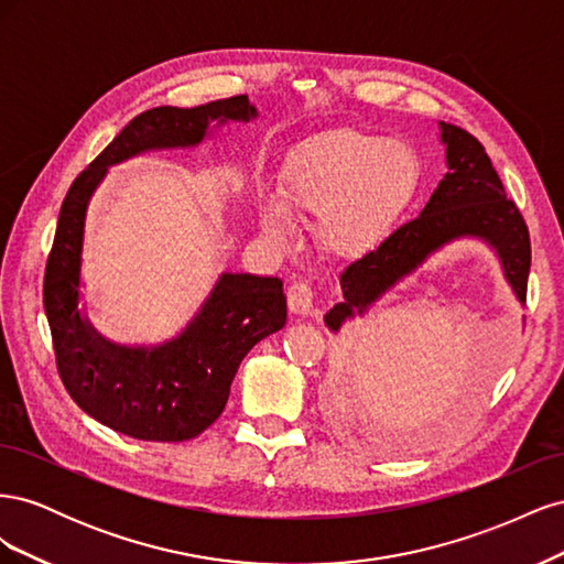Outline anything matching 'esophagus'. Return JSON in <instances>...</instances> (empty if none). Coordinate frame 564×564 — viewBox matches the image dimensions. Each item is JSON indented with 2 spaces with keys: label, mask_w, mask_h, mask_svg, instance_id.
Returning a JSON list of instances; mask_svg holds the SVG:
<instances>
[{
  "label": "esophagus",
  "mask_w": 564,
  "mask_h": 564,
  "mask_svg": "<svg viewBox=\"0 0 564 564\" xmlns=\"http://www.w3.org/2000/svg\"><path fill=\"white\" fill-rule=\"evenodd\" d=\"M313 286L308 280H296L292 282V286L286 289V303H289V311L296 313V315H308L313 313Z\"/></svg>",
  "instance_id": "1"
}]
</instances>
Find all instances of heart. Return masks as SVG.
Instances as JSON below:
<instances>
[{"mask_svg": "<svg viewBox=\"0 0 564 564\" xmlns=\"http://www.w3.org/2000/svg\"><path fill=\"white\" fill-rule=\"evenodd\" d=\"M423 185L419 152L383 133L338 127L305 135L278 172V202L261 207L268 235H284V212L315 216L317 245L336 259L377 251L414 207Z\"/></svg>", "mask_w": 564, "mask_h": 564, "instance_id": "1", "label": "heart"}]
</instances>
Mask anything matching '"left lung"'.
I'll return each instance as SVG.
<instances>
[{"instance_id": "8db88e82", "label": "left lung", "mask_w": 564, "mask_h": 564, "mask_svg": "<svg viewBox=\"0 0 564 564\" xmlns=\"http://www.w3.org/2000/svg\"><path fill=\"white\" fill-rule=\"evenodd\" d=\"M440 129L449 172L419 218L400 226L377 251L340 272L344 303L324 315L332 332H338L355 313L362 315L386 289L421 265L425 256L464 235L482 237L497 249L510 286L520 301H527L532 245L518 204L506 197L497 169L473 133L447 122H440Z\"/></svg>"}]
</instances>
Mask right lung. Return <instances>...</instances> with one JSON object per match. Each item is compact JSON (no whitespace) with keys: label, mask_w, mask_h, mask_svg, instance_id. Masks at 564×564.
<instances>
[{"label":"right lung","mask_w":564,"mask_h":564,"mask_svg":"<svg viewBox=\"0 0 564 564\" xmlns=\"http://www.w3.org/2000/svg\"><path fill=\"white\" fill-rule=\"evenodd\" d=\"M247 96L197 108L160 106L133 117L84 169L58 214L44 270V311L58 377L70 398L108 429L145 442L197 437L224 414L245 355L286 322L280 278L226 272L185 332L158 348H127L100 338L79 315V253L84 214L108 166L150 148L195 145L212 119L249 122Z\"/></svg>","instance_id":"obj_1"}]
</instances>
